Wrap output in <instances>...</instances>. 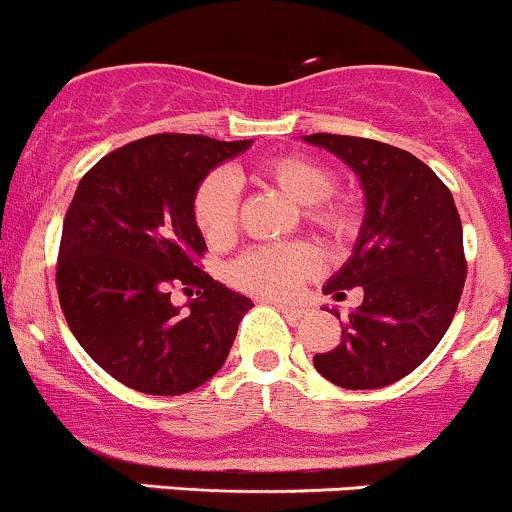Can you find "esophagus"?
Returning <instances> with one entry per match:
<instances>
[{
    "label": "esophagus",
    "instance_id": "obj_1",
    "mask_svg": "<svg viewBox=\"0 0 512 512\" xmlns=\"http://www.w3.org/2000/svg\"><path fill=\"white\" fill-rule=\"evenodd\" d=\"M271 304H274L276 309H279V311H284V314L289 316V319H301V316L306 314V311L301 309V306H294V304H281V301H271Z\"/></svg>",
    "mask_w": 512,
    "mask_h": 512
}]
</instances>
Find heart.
I'll return each instance as SVG.
<instances>
[{"instance_id": "heart-1", "label": "heart", "mask_w": 512, "mask_h": 512, "mask_svg": "<svg viewBox=\"0 0 512 512\" xmlns=\"http://www.w3.org/2000/svg\"><path fill=\"white\" fill-rule=\"evenodd\" d=\"M256 175L301 203L306 226L329 241H347L357 228L354 208L334 191V170L301 153H281L261 160ZM238 191L226 170H211L198 180L191 198V216L208 246H226L236 236ZM316 259L304 243H269L243 251L226 269L236 289L256 296L291 294L306 276L314 274Z\"/></svg>"}]
</instances>
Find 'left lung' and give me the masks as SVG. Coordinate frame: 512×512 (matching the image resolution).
I'll list each match as a JSON object with an SVG mask.
<instances>
[{
    "label": "left lung",
    "mask_w": 512,
    "mask_h": 512,
    "mask_svg": "<svg viewBox=\"0 0 512 512\" xmlns=\"http://www.w3.org/2000/svg\"><path fill=\"white\" fill-rule=\"evenodd\" d=\"M304 140L339 155L367 193L352 259L324 286L339 301L359 286L364 299L314 367L344 389L387 387L430 357L455 316L467 276L460 213L435 170L407 150L354 135Z\"/></svg>",
    "instance_id": "left-lung-1"
}]
</instances>
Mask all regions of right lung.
Instances as JSON below:
<instances>
[{
    "label": "right lung",
    "mask_w": 512,
    "mask_h": 512,
    "mask_svg": "<svg viewBox=\"0 0 512 512\" xmlns=\"http://www.w3.org/2000/svg\"><path fill=\"white\" fill-rule=\"evenodd\" d=\"M251 140L160 133L97 160L65 213L57 256L62 314L80 347L125 387L186 394L226 362L246 296L203 274L191 216L198 180ZM186 285L191 312L169 304Z\"/></svg>",
    "instance_id": "obj_1"
}]
</instances>
